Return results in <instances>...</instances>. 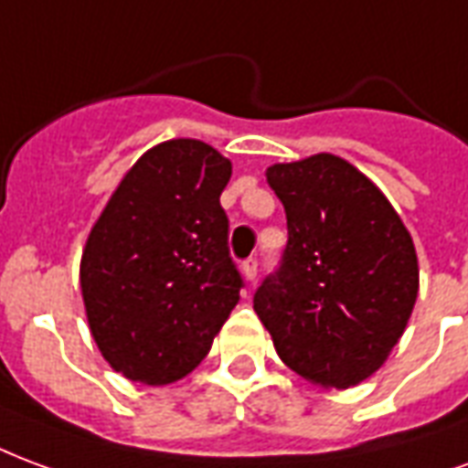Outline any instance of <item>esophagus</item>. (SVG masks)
<instances>
[{
	"label": "esophagus",
	"mask_w": 468,
	"mask_h": 468,
	"mask_svg": "<svg viewBox=\"0 0 468 468\" xmlns=\"http://www.w3.org/2000/svg\"><path fill=\"white\" fill-rule=\"evenodd\" d=\"M257 269H259L257 259H247V261H241V274H244L247 282H254V279H257Z\"/></svg>",
	"instance_id": "1"
}]
</instances>
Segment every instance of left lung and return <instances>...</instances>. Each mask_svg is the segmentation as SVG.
I'll list each match as a JSON object with an SVG mask.
<instances>
[{
	"mask_svg": "<svg viewBox=\"0 0 468 468\" xmlns=\"http://www.w3.org/2000/svg\"><path fill=\"white\" fill-rule=\"evenodd\" d=\"M267 182L284 204L289 244L254 312L289 369L322 388L356 387L384 367L414 312V239L342 156L271 164Z\"/></svg>",
	"mask_w": 468,
	"mask_h": 468,
	"instance_id": "1",
	"label": "left lung"
}]
</instances>
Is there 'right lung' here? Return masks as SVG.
<instances>
[{"instance_id":"add662e5","label":"right lung","mask_w":468,"mask_h":468,"mask_svg":"<svg viewBox=\"0 0 468 468\" xmlns=\"http://www.w3.org/2000/svg\"><path fill=\"white\" fill-rule=\"evenodd\" d=\"M231 162L199 139L146 149L122 176L81 249L94 344L129 381L192 374L239 302L219 197Z\"/></svg>"}]
</instances>
